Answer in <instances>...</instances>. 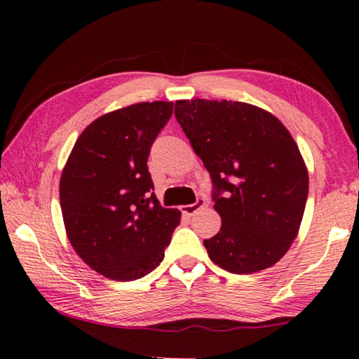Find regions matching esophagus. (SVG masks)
<instances>
[{"label":"esophagus","mask_w":359,"mask_h":359,"mask_svg":"<svg viewBox=\"0 0 359 359\" xmlns=\"http://www.w3.org/2000/svg\"><path fill=\"white\" fill-rule=\"evenodd\" d=\"M203 208H205V199H204V198H198L196 203L185 204V205H182L180 209H182V212H184V214L193 215V214H196V212H198L199 209H203Z\"/></svg>","instance_id":"34e87169"}]
</instances>
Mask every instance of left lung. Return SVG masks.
Instances as JSON below:
<instances>
[{
    "instance_id": "1",
    "label": "left lung",
    "mask_w": 359,
    "mask_h": 359,
    "mask_svg": "<svg viewBox=\"0 0 359 359\" xmlns=\"http://www.w3.org/2000/svg\"><path fill=\"white\" fill-rule=\"evenodd\" d=\"M174 114L214 184L222 228L204 241L209 258L233 274L274 266L296 239L309 193L290 131L241 101L180 100Z\"/></svg>"
}]
</instances>
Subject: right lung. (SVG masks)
<instances>
[{"instance_id":"obj_1","label":"right lung","mask_w":359,"mask_h":359,"mask_svg":"<svg viewBox=\"0 0 359 359\" xmlns=\"http://www.w3.org/2000/svg\"><path fill=\"white\" fill-rule=\"evenodd\" d=\"M172 102H137L101 115L72 147L60 179L66 234L93 271L111 280L147 276L165 258L177 209L154 191L147 158Z\"/></svg>"}]
</instances>
